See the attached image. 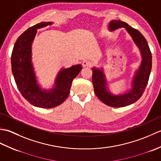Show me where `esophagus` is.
Instances as JSON below:
<instances>
[{
	"mask_svg": "<svg viewBox=\"0 0 161 161\" xmlns=\"http://www.w3.org/2000/svg\"><path fill=\"white\" fill-rule=\"evenodd\" d=\"M92 63L90 61H88V60H84L83 62H82V66L83 67H86V66H91Z\"/></svg>",
	"mask_w": 161,
	"mask_h": 161,
	"instance_id": "34e87169",
	"label": "esophagus"
}]
</instances>
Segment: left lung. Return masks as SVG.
I'll use <instances>...</instances> for the list:
<instances>
[{
    "label": "left lung",
    "mask_w": 161,
    "mask_h": 161,
    "mask_svg": "<svg viewBox=\"0 0 161 161\" xmlns=\"http://www.w3.org/2000/svg\"><path fill=\"white\" fill-rule=\"evenodd\" d=\"M125 28L133 42L140 50L142 60L138 69L135 72L131 81V87L126 93L114 95L108 90L104 69L93 67L92 82L96 96L105 104L112 107H124L134 103L139 100L147 85L152 70V57L147 42L138 30L133 28L125 22L119 20H112L108 23V30L114 31Z\"/></svg>",
    "instance_id": "left-lung-1"
}]
</instances>
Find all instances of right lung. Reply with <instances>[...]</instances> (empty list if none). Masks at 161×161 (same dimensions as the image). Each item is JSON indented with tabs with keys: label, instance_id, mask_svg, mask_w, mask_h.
Listing matches in <instances>:
<instances>
[{
	"label": "right lung",
	"instance_id": "right-lung-1",
	"mask_svg": "<svg viewBox=\"0 0 161 161\" xmlns=\"http://www.w3.org/2000/svg\"><path fill=\"white\" fill-rule=\"evenodd\" d=\"M53 23L41 22L24 32L17 39L11 57L12 73L20 93L30 104L43 108H54L62 104L70 93L73 80L82 69L81 64L62 68L50 89L43 88L38 83L32 61V44L37 30Z\"/></svg>",
	"mask_w": 161,
	"mask_h": 161
}]
</instances>
